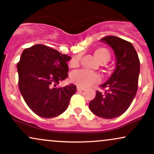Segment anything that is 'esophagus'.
<instances>
[{
  "label": "esophagus",
  "instance_id": "1",
  "mask_svg": "<svg viewBox=\"0 0 154 154\" xmlns=\"http://www.w3.org/2000/svg\"><path fill=\"white\" fill-rule=\"evenodd\" d=\"M84 88H81L80 86H77V91H84Z\"/></svg>",
  "mask_w": 154,
  "mask_h": 154
}]
</instances>
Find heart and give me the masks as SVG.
Returning <instances> with one entry per match:
<instances>
[{
	"instance_id": "heart-1",
	"label": "heart",
	"mask_w": 154,
	"mask_h": 154,
	"mask_svg": "<svg viewBox=\"0 0 154 154\" xmlns=\"http://www.w3.org/2000/svg\"><path fill=\"white\" fill-rule=\"evenodd\" d=\"M94 56L97 60L101 63H106L111 59V53L109 50L105 48H99L95 50ZM80 57L79 55H75L70 60L69 66L71 68H76L79 65ZM70 81L74 84L81 88H86L91 85L97 84L99 81V77L97 74L87 70H80L73 72L70 75Z\"/></svg>"
}]
</instances>
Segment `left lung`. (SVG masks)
I'll return each instance as SVG.
<instances>
[{
    "label": "left lung",
    "mask_w": 154,
    "mask_h": 154,
    "mask_svg": "<svg viewBox=\"0 0 154 154\" xmlns=\"http://www.w3.org/2000/svg\"><path fill=\"white\" fill-rule=\"evenodd\" d=\"M102 41L113 49L117 58L116 69L109 80L100 86L105 91H96L89 108L97 116L112 119L122 115L135 98L138 86L140 60L130 42L115 36H106Z\"/></svg>",
    "instance_id": "left-lung-1"
}]
</instances>
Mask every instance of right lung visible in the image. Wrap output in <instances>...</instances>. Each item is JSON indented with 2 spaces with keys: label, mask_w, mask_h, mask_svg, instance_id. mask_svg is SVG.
Returning a JSON list of instances; mask_svg holds the SVG:
<instances>
[{
  "label": "right lung",
  "mask_w": 154,
  "mask_h": 154,
  "mask_svg": "<svg viewBox=\"0 0 154 154\" xmlns=\"http://www.w3.org/2000/svg\"><path fill=\"white\" fill-rule=\"evenodd\" d=\"M71 57L44 45L26 48L17 63L19 88L27 106L36 115L51 118L66 111L76 86H56L68 76Z\"/></svg>",
  "instance_id": "right-lung-1"
}]
</instances>
